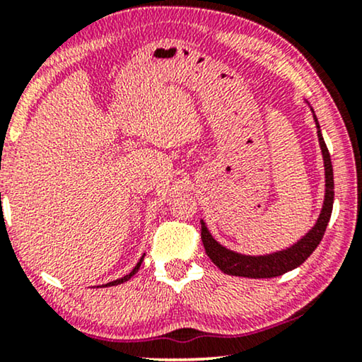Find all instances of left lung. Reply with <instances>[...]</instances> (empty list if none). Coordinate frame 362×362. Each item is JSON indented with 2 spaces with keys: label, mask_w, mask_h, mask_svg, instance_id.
I'll return each mask as SVG.
<instances>
[{
  "label": "left lung",
  "mask_w": 362,
  "mask_h": 362,
  "mask_svg": "<svg viewBox=\"0 0 362 362\" xmlns=\"http://www.w3.org/2000/svg\"><path fill=\"white\" fill-rule=\"evenodd\" d=\"M310 110L313 113V120L316 125V133H318V141L321 148V155H323L325 166V201L318 219H316L315 226L311 227L301 239L296 240L295 244L286 247V249L275 250L270 252V254L262 255L239 254V252L227 249V247L219 244V242L212 237L209 229H207L206 222L201 221V239L202 244H204L206 254L222 272H224V274L234 276H245V279H272V276H280L303 264V262L313 254L321 239H323L334 202L333 165H331L329 151L328 148H326L323 135H321L318 118H316L313 108L310 107Z\"/></svg>",
  "instance_id": "obj_1"
}]
</instances>
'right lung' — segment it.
I'll use <instances>...</instances> for the list:
<instances>
[{
    "label": "right lung",
    "instance_id": "right-lung-1",
    "mask_svg": "<svg viewBox=\"0 0 362 362\" xmlns=\"http://www.w3.org/2000/svg\"><path fill=\"white\" fill-rule=\"evenodd\" d=\"M143 259H145V254H143V255H141V259H140V260H138V264H136L135 267H133V270L130 272V274H128V275H125V276H122V279H117V280H113V281H108V284H105V285H103V286H113V285H120V284H123V281H128V280H130V279H132V276L136 274V272H138V269H140V265H141V262H143Z\"/></svg>",
    "mask_w": 362,
    "mask_h": 362
}]
</instances>
